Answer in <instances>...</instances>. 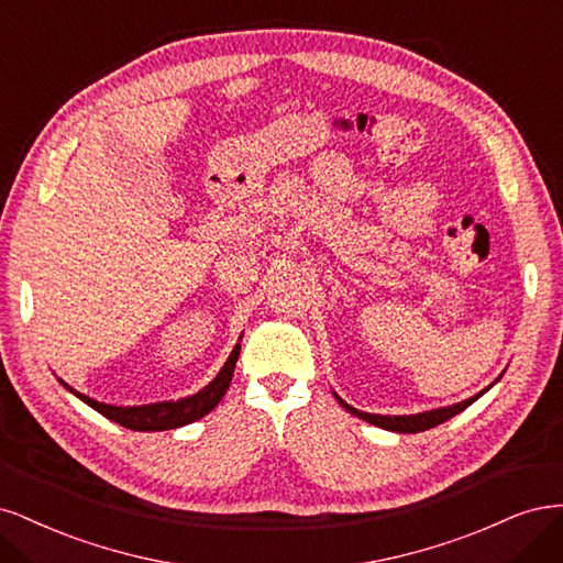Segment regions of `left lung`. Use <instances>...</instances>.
Here are the masks:
<instances>
[{
	"mask_svg": "<svg viewBox=\"0 0 563 563\" xmlns=\"http://www.w3.org/2000/svg\"><path fill=\"white\" fill-rule=\"evenodd\" d=\"M498 378H500V376H498ZM498 378H496V380H498ZM492 386H494V384H492ZM492 386H488V388H492ZM488 388H484V390L477 393L475 397H467V400H463V402H459V405L442 407V409H432V411H423V413H411V416H380V413H367V411H360V409L351 407L349 402H343L336 393H334V397H336V402H339L343 409L351 411L353 416H357V419L367 421V423H372V426H378V428H384V430H393V432H423V430H430V428H434V426H440V423L449 421L451 416L461 413L463 409H467L475 400H479V397H482Z\"/></svg>",
	"mask_w": 563,
	"mask_h": 563,
	"instance_id": "1",
	"label": "left lung"
}]
</instances>
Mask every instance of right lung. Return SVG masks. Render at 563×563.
I'll list each match as a JSON object with an SVG mask.
<instances>
[{
    "label": "right lung",
    "instance_id": "add662e5",
    "mask_svg": "<svg viewBox=\"0 0 563 563\" xmlns=\"http://www.w3.org/2000/svg\"><path fill=\"white\" fill-rule=\"evenodd\" d=\"M239 355H241V343H235L229 360L224 362V367L220 369V374H217L203 390H198L196 395H189V397H183V400H177V402H154V405H142V407H114V405L98 402V400H93V397H88L84 393H77L71 386H67L65 380H60V384L69 393H75L79 400H84L88 407H93L98 413H102L104 419H110L123 428L140 430V432L173 430V428H183L187 423L203 419L206 413H210L217 405H220V400L231 384V376L235 369V362H239Z\"/></svg>",
    "mask_w": 563,
    "mask_h": 563
}]
</instances>
